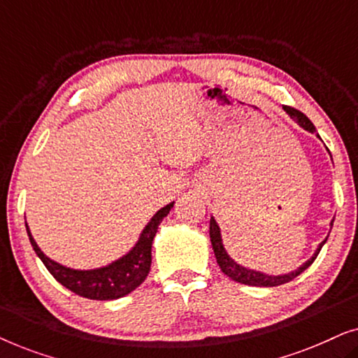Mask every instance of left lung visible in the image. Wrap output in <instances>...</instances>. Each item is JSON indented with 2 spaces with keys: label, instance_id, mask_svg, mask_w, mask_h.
<instances>
[{
  "label": "left lung",
  "instance_id": "obj_1",
  "mask_svg": "<svg viewBox=\"0 0 358 358\" xmlns=\"http://www.w3.org/2000/svg\"><path fill=\"white\" fill-rule=\"evenodd\" d=\"M285 110H287V114L290 115L298 125L303 127V129L308 130V131H311V134H316V127L313 125V122L308 119V117L303 114V112L293 109V107H287V106H285ZM317 136H320V135H317ZM327 151H329V150H327ZM332 223H334V220L331 222V228H332ZM210 241H212V248H213L215 257H217V262H218L220 268H222V272L224 273V275L231 278V280L244 283V285H252V287H278V285H283V283L293 280V278L300 275L301 272H305L306 268L310 267L313 262H315V259L317 257V254H320L322 244L327 241V238L320 244V246H317L316 252L313 254L311 259H308V261L303 264V266L298 267L296 271H293L290 273H285V275H268V273L251 271V268H246V267L239 266V264L234 262L233 259L228 256V252L224 251L223 241H222V233H220V227H218V223L215 222L213 217L210 218Z\"/></svg>",
  "mask_w": 358,
  "mask_h": 358
}]
</instances>
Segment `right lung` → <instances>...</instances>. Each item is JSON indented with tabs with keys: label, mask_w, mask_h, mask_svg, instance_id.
Wrapping results in <instances>:
<instances>
[{
	"label": "right lung",
	"mask_w": 358,
	"mask_h": 358,
	"mask_svg": "<svg viewBox=\"0 0 358 358\" xmlns=\"http://www.w3.org/2000/svg\"><path fill=\"white\" fill-rule=\"evenodd\" d=\"M173 207L174 202H171L155 213V217L150 220V223L141 231L138 241L125 256L117 259L109 266L92 268V271H76V268L65 267L52 261L37 246L27 223L26 229L34 251L41 257L43 266L47 267L53 278L60 282L63 287H66L76 295L90 298V300H117V298L129 295L130 292H134L136 287H140L145 282L151 267V244H153L159 223L163 222V218Z\"/></svg>",
	"instance_id": "add662e5"
}]
</instances>
